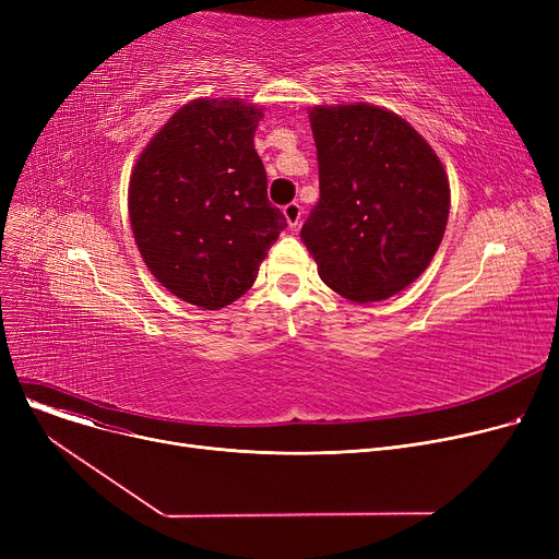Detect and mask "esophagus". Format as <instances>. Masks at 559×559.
Segmentation results:
<instances>
[{
    "label": "esophagus",
    "mask_w": 559,
    "mask_h": 559,
    "mask_svg": "<svg viewBox=\"0 0 559 559\" xmlns=\"http://www.w3.org/2000/svg\"><path fill=\"white\" fill-rule=\"evenodd\" d=\"M283 215H285V219H287V226H289L292 230H297V228L301 226L304 209H301V205H299L297 201H292V203H287L285 209H283Z\"/></svg>",
    "instance_id": "34e87169"
}]
</instances>
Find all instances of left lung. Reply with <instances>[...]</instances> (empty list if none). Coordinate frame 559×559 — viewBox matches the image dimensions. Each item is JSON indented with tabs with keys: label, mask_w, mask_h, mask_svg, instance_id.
I'll list each match as a JSON object with an SVG mask.
<instances>
[{
	"label": "left lung",
	"mask_w": 559,
	"mask_h": 559,
	"mask_svg": "<svg viewBox=\"0 0 559 559\" xmlns=\"http://www.w3.org/2000/svg\"><path fill=\"white\" fill-rule=\"evenodd\" d=\"M319 201L301 240L348 301H383L417 281L444 238L451 188L432 146L371 104L314 106Z\"/></svg>",
	"instance_id": "obj_1"
}]
</instances>
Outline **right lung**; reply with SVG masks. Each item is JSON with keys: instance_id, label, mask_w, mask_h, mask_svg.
I'll return each instance as SVG.
<instances>
[{"instance_id": "1", "label": "right lung", "mask_w": 559, "mask_h": 559, "mask_svg": "<svg viewBox=\"0 0 559 559\" xmlns=\"http://www.w3.org/2000/svg\"><path fill=\"white\" fill-rule=\"evenodd\" d=\"M260 117L262 108L240 99H194L131 171L129 217L144 264L203 310L240 299L287 226L253 146Z\"/></svg>"}]
</instances>
